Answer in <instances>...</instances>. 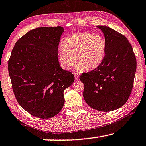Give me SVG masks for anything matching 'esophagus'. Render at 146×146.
Returning a JSON list of instances; mask_svg holds the SVG:
<instances>
[{"mask_svg": "<svg viewBox=\"0 0 146 146\" xmlns=\"http://www.w3.org/2000/svg\"><path fill=\"white\" fill-rule=\"evenodd\" d=\"M74 77H75V79L76 80H78V78H79V75H78V73H74Z\"/></svg>", "mask_w": 146, "mask_h": 146, "instance_id": "34e87169", "label": "esophagus"}]
</instances>
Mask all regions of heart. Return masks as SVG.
<instances>
[{
  "instance_id": "obj_1",
  "label": "heart",
  "mask_w": 146,
  "mask_h": 146,
  "mask_svg": "<svg viewBox=\"0 0 146 146\" xmlns=\"http://www.w3.org/2000/svg\"><path fill=\"white\" fill-rule=\"evenodd\" d=\"M59 59L62 68L68 70L74 65V59L79 68L92 70L104 59L106 44L104 38L91 33L80 32L68 36L62 44Z\"/></svg>"
}]
</instances>
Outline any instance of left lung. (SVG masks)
Masks as SVG:
<instances>
[{"instance_id":"obj_1","label":"left lung","mask_w":146,"mask_h":146,"mask_svg":"<svg viewBox=\"0 0 146 146\" xmlns=\"http://www.w3.org/2000/svg\"><path fill=\"white\" fill-rule=\"evenodd\" d=\"M104 35L106 48L103 60L95 69L83 73L84 98L92 108L115 110L129 99L136 70L135 55L127 38L107 26H97Z\"/></svg>"}]
</instances>
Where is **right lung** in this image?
I'll return each instance as SVG.
<instances>
[{
	"mask_svg": "<svg viewBox=\"0 0 146 146\" xmlns=\"http://www.w3.org/2000/svg\"><path fill=\"white\" fill-rule=\"evenodd\" d=\"M62 27H39L17 40L8 60L9 75L17 102L31 115L54 117L64 103V91L74 82L60 68L58 49Z\"/></svg>",
	"mask_w": 146,
	"mask_h": 146,
	"instance_id": "add662e5",
	"label": "right lung"
}]
</instances>
